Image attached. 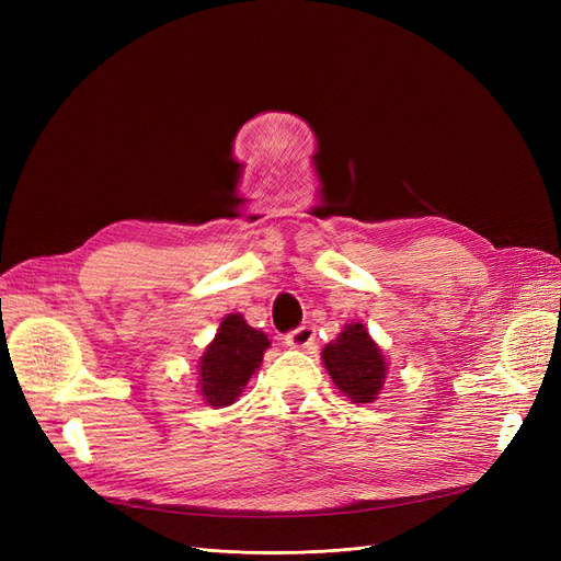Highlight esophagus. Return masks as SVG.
I'll return each mask as SVG.
<instances>
[{
    "label": "esophagus",
    "mask_w": 561,
    "mask_h": 561,
    "mask_svg": "<svg viewBox=\"0 0 561 561\" xmlns=\"http://www.w3.org/2000/svg\"><path fill=\"white\" fill-rule=\"evenodd\" d=\"M313 342H316V330L311 325H301L285 336V344L290 348H299V351L311 348Z\"/></svg>",
    "instance_id": "1"
}]
</instances>
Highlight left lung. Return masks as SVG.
I'll return each mask as SVG.
<instances>
[{
    "label": "left lung",
    "mask_w": 561,
    "mask_h": 561,
    "mask_svg": "<svg viewBox=\"0 0 561 561\" xmlns=\"http://www.w3.org/2000/svg\"><path fill=\"white\" fill-rule=\"evenodd\" d=\"M322 363L334 386L353 402H375L381 393L388 363L363 322H348L334 342L322 348Z\"/></svg>",
    "instance_id": "8db88e82"
}]
</instances>
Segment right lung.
Listing matches in <instances>:
<instances>
[{"label": "right lung", "mask_w": 561, "mask_h": 561, "mask_svg": "<svg viewBox=\"0 0 561 561\" xmlns=\"http://www.w3.org/2000/svg\"><path fill=\"white\" fill-rule=\"evenodd\" d=\"M268 344V336L250 328L241 313L222 318L215 339L198 360V388L206 404L217 410L239 398L257 371Z\"/></svg>", "instance_id": "1"}]
</instances>
